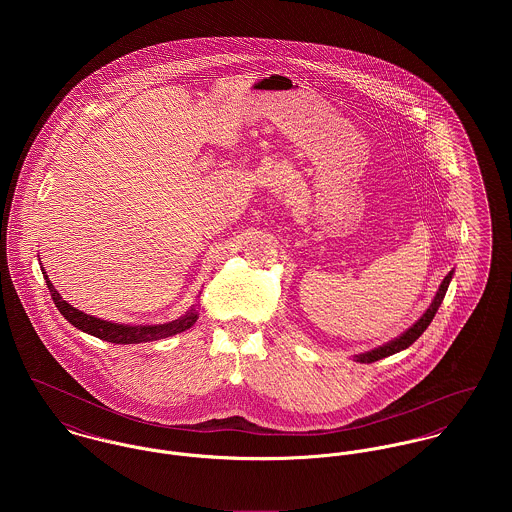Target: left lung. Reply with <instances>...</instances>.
Listing matches in <instances>:
<instances>
[{
  "mask_svg": "<svg viewBox=\"0 0 512 512\" xmlns=\"http://www.w3.org/2000/svg\"><path fill=\"white\" fill-rule=\"evenodd\" d=\"M451 278H453V270H451V272L443 278V282L439 284V290L436 292V295H434L430 307L426 309V313H424L410 329H406V331H404L402 335H398L396 339L384 343L382 347H376V349H372V351L355 355L353 359H355L357 363H374V361H380V359H384V357H390V355H394V353H400V351L408 349V347L428 329V325H430L432 319L436 317L439 305H441V301H443V297H445V292H447V288H449Z\"/></svg>",
  "mask_w": 512,
  "mask_h": 512,
  "instance_id": "1",
  "label": "left lung"
}]
</instances>
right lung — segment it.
<instances>
[{
	"instance_id": "right-lung-1",
	"label": "right lung",
	"mask_w": 512,
	"mask_h": 512,
	"mask_svg": "<svg viewBox=\"0 0 512 512\" xmlns=\"http://www.w3.org/2000/svg\"><path fill=\"white\" fill-rule=\"evenodd\" d=\"M45 280H47V288L51 292V297L57 305V309L63 313V317L74 325L76 329L98 337L102 341L108 343H116V345H134V343H147V341H159L177 333H183L185 329H189L191 325H195V321L199 319V307L193 305L185 315H181L179 319H173L169 323H161V325H126V323H114V321H106V319H98L94 315H88L80 309L73 307L71 303H67L61 293L55 290V286L51 284L49 276L45 270H41Z\"/></svg>"
}]
</instances>
